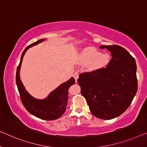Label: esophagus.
<instances>
[{
  "label": "esophagus",
  "mask_w": 147,
  "mask_h": 147,
  "mask_svg": "<svg viewBox=\"0 0 147 147\" xmlns=\"http://www.w3.org/2000/svg\"><path fill=\"white\" fill-rule=\"evenodd\" d=\"M74 78H75V80H76V81H77V80H78V79L79 78V74H78V73L77 71H76L75 73L74 74Z\"/></svg>",
  "instance_id": "1"
}]
</instances>
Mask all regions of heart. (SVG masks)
<instances>
[{"mask_svg": "<svg viewBox=\"0 0 147 147\" xmlns=\"http://www.w3.org/2000/svg\"><path fill=\"white\" fill-rule=\"evenodd\" d=\"M109 61V56L107 54L100 53L94 48H87L81 52L80 62L82 64H87L86 67L89 70H94L102 67Z\"/></svg>", "mask_w": 147, "mask_h": 147, "instance_id": "1", "label": "heart"}]
</instances>
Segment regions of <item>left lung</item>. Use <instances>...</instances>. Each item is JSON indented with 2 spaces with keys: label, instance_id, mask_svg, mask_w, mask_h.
<instances>
[{
  "label": "left lung",
  "instance_id": "obj_1",
  "mask_svg": "<svg viewBox=\"0 0 147 147\" xmlns=\"http://www.w3.org/2000/svg\"><path fill=\"white\" fill-rule=\"evenodd\" d=\"M111 53L106 67L84 72L78 82L89 110L96 118L110 119L120 116L129 107L137 91L135 58L118 45H102Z\"/></svg>",
  "mask_w": 147,
  "mask_h": 147
}]
</instances>
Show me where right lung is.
Here are the masks:
<instances>
[{
    "label": "right lung",
    "instance_id": "right-lung-1",
    "mask_svg": "<svg viewBox=\"0 0 147 147\" xmlns=\"http://www.w3.org/2000/svg\"><path fill=\"white\" fill-rule=\"evenodd\" d=\"M45 39H39L33 43L29 45L22 53L19 66L17 67L16 81L18 89L20 98L22 104L28 111L35 117L45 120H54L60 118L66 111L67 99H68V89L75 83V80L71 78L66 82L63 83L55 90L52 91L46 98L39 100L30 95L26 91L20 78V70L22 60L26 52L37 44L43 42Z\"/></svg>",
    "mask_w": 147,
    "mask_h": 147
}]
</instances>
